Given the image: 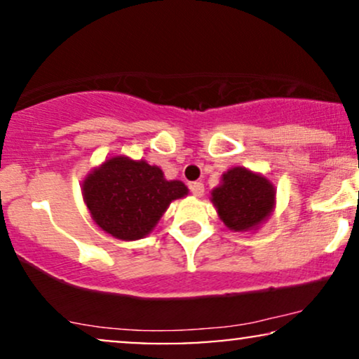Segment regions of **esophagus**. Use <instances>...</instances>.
Masks as SVG:
<instances>
[{"label":"esophagus","mask_w":359,"mask_h":359,"mask_svg":"<svg viewBox=\"0 0 359 359\" xmlns=\"http://www.w3.org/2000/svg\"><path fill=\"white\" fill-rule=\"evenodd\" d=\"M191 192H192L194 197H203L204 184L203 182H192L191 184Z\"/></svg>","instance_id":"34e87169"}]
</instances>
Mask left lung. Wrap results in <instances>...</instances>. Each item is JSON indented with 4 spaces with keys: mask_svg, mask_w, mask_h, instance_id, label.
<instances>
[{
    "mask_svg": "<svg viewBox=\"0 0 359 359\" xmlns=\"http://www.w3.org/2000/svg\"><path fill=\"white\" fill-rule=\"evenodd\" d=\"M211 203L226 228L236 233L257 231L275 211L277 189L263 174L233 167L211 191Z\"/></svg>",
    "mask_w": 359,
    "mask_h": 359,
    "instance_id": "1",
    "label": "left lung"
}]
</instances>
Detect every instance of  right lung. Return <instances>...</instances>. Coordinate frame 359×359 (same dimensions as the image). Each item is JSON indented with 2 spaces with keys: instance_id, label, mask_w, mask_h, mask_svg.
I'll list each match as a JSON object with an SVG mask.
<instances>
[{
  "instance_id": "obj_1",
  "label": "right lung",
  "mask_w": 359,
  "mask_h": 359,
  "mask_svg": "<svg viewBox=\"0 0 359 359\" xmlns=\"http://www.w3.org/2000/svg\"><path fill=\"white\" fill-rule=\"evenodd\" d=\"M81 191L93 221L121 241L148 236L172 201L189 194L187 185L167 180L160 167L126 155H114L94 167Z\"/></svg>"
}]
</instances>
